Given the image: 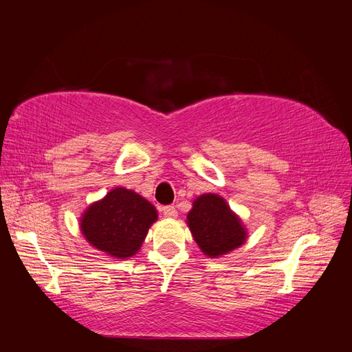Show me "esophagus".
<instances>
[{
    "label": "esophagus",
    "instance_id": "1",
    "mask_svg": "<svg viewBox=\"0 0 352 352\" xmlns=\"http://www.w3.org/2000/svg\"><path fill=\"white\" fill-rule=\"evenodd\" d=\"M163 214H164V217L173 219L177 216V210L175 206H166V207H163Z\"/></svg>",
    "mask_w": 352,
    "mask_h": 352
}]
</instances>
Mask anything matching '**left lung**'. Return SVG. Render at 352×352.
<instances>
[{
	"label": "left lung",
	"mask_w": 352,
	"mask_h": 352,
	"mask_svg": "<svg viewBox=\"0 0 352 352\" xmlns=\"http://www.w3.org/2000/svg\"><path fill=\"white\" fill-rule=\"evenodd\" d=\"M186 219L198 247L212 258L241 247L247 238L239 217L216 194L198 197Z\"/></svg>",
	"instance_id": "8db88e82"
}]
</instances>
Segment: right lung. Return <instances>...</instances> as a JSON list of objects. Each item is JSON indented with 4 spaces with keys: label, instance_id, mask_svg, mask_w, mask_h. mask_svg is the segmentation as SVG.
<instances>
[{
    "label": "right lung",
    "instance_id": "1",
    "mask_svg": "<svg viewBox=\"0 0 352 352\" xmlns=\"http://www.w3.org/2000/svg\"><path fill=\"white\" fill-rule=\"evenodd\" d=\"M157 220L153 204L133 190L116 188L83 212L80 230L87 241L116 258L138 252Z\"/></svg>",
    "mask_w": 352,
    "mask_h": 352
}]
</instances>
